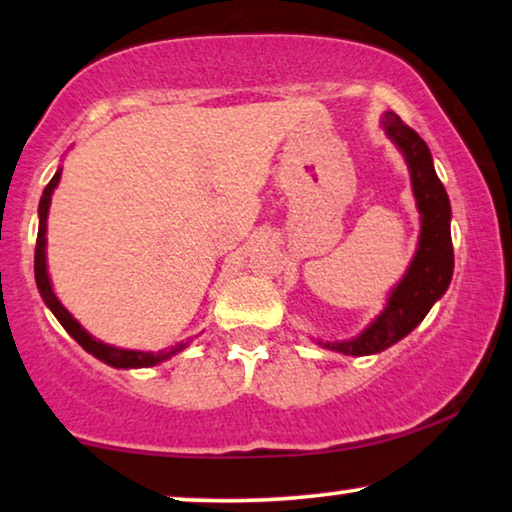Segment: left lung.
<instances>
[{"mask_svg":"<svg viewBox=\"0 0 512 512\" xmlns=\"http://www.w3.org/2000/svg\"><path fill=\"white\" fill-rule=\"evenodd\" d=\"M381 124L386 135L402 149L411 172V188L421 213V241L407 276L391 292L386 310L349 342H319L333 352L347 356H368L384 352L404 335L411 333L441 299L453 278V241H451V202L444 183L432 165V154L414 128H409L395 112H386Z\"/></svg>","mask_w":512,"mask_h":512,"instance_id":"8db88e82","label":"left lung"}]
</instances>
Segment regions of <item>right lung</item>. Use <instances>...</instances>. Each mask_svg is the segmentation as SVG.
Instances as JSON below:
<instances>
[{"instance_id": "1", "label": "right lung", "mask_w": 512, "mask_h": 512, "mask_svg": "<svg viewBox=\"0 0 512 512\" xmlns=\"http://www.w3.org/2000/svg\"><path fill=\"white\" fill-rule=\"evenodd\" d=\"M59 177H61V170H57L55 177H52L48 186H45L41 204H38V236H36V250H34V273H36L38 292H41L45 305H48V308L52 310V315L59 319V324L64 326L68 335H71V338L78 342L85 352H89L96 358H101L103 363L112 365V368H149V365H156L160 361H165V358H170L172 354L181 352V349L186 347V342H181V345L167 349V352H158V354L133 352V349H117V347L103 345L101 340L91 338V335L82 329L78 322H75L71 312H68L64 305L59 303L55 292H52L48 269H45V220H48L50 200H52V193H55L57 183H59Z\"/></svg>"}]
</instances>
